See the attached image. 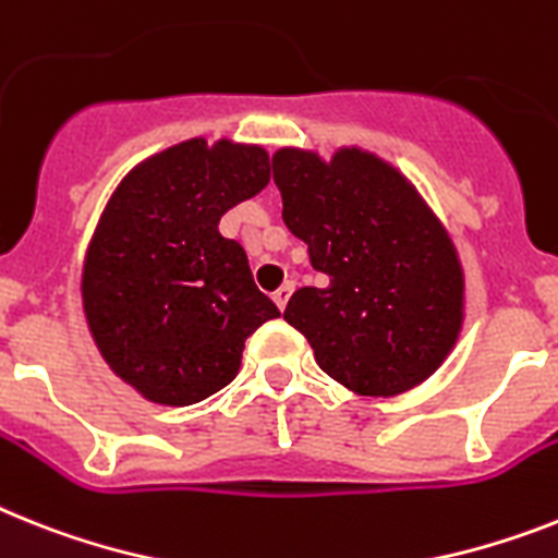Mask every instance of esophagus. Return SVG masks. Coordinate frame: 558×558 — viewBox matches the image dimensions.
<instances>
[{
    "instance_id": "obj_1",
    "label": "esophagus",
    "mask_w": 558,
    "mask_h": 558,
    "mask_svg": "<svg viewBox=\"0 0 558 558\" xmlns=\"http://www.w3.org/2000/svg\"><path fill=\"white\" fill-rule=\"evenodd\" d=\"M292 292H294V283H292V280H287V283H283V287H280L278 292L271 294V301L278 303V308H280V312H283V308H287V303H289V294H292Z\"/></svg>"
}]
</instances>
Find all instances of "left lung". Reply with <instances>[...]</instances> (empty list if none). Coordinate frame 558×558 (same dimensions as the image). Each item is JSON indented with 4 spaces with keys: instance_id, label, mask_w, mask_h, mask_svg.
Wrapping results in <instances>:
<instances>
[{
    "instance_id": "left-lung-1",
    "label": "left lung",
    "mask_w": 558,
    "mask_h": 558,
    "mask_svg": "<svg viewBox=\"0 0 558 558\" xmlns=\"http://www.w3.org/2000/svg\"><path fill=\"white\" fill-rule=\"evenodd\" d=\"M271 175L283 221L329 275L292 294L287 317L317 366L366 397H395L428 380L462 329V266L451 238L414 186L372 153L323 161L278 149Z\"/></svg>"
}]
</instances>
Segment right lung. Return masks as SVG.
I'll return each mask as SVG.
<instances>
[{
	"label": "right lung",
	"mask_w": 558,
	"mask_h": 558,
	"mask_svg": "<svg viewBox=\"0 0 558 558\" xmlns=\"http://www.w3.org/2000/svg\"><path fill=\"white\" fill-rule=\"evenodd\" d=\"M269 184L255 144L204 138L138 163L87 246L82 301L107 366L161 405H192L235 380L246 337L278 306L255 287L221 215Z\"/></svg>",
	"instance_id": "add662e5"
}]
</instances>
